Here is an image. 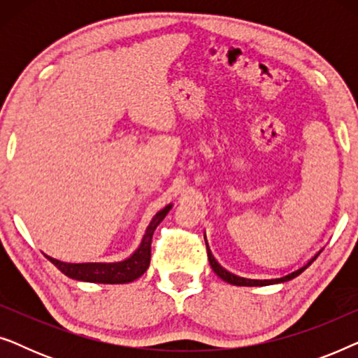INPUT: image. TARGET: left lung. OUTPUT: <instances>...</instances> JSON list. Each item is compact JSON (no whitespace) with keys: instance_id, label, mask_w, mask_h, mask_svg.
I'll return each mask as SVG.
<instances>
[{"instance_id":"left-lung-1","label":"left lung","mask_w":358,"mask_h":358,"mask_svg":"<svg viewBox=\"0 0 358 358\" xmlns=\"http://www.w3.org/2000/svg\"><path fill=\"white\" fill-rule=\"evenodd\" d=\"M205 243H207V238H205ZM320 252H321V251H320ZM320 252H317L315 257H311L310 261H308L303 267L298 268V271H293V272L287 273V275H283V277H278V278H244V277L234 275V273L228 272L227 268H223L222 266H220V264H218L217 261H215L213 254H212V251H210V249H208V244H207L208 261H210V266H212V268H213V272L217 273V275H218L220 278H222V280L231 283V285H238V287H266V285H273V283H282V282L292 280V278H295V277L300 275V273H301L303 271H305V268L310 267L311 264L316 261V257L320 256Z\"/></svg>"}]
</instances>
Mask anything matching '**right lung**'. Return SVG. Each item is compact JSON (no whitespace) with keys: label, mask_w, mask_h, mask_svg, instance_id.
<instances>
[{"label":"right lung","mask_w":358,"mask_h":358,"mask_svg":"<svg viewBox=\"0 0 358 358\" xmlns=\"http://www.w3.org/2000/svg\"><path fill=\"white\" fill-rule=\"evenodd\" d=\"M173 207V203L166 205L163 210H159L151 220L148 228L143 234L140 246L130 257L124 259L120 262H81L71 264L63 262L50 256L45 257L55 266L58 271L65 273L66 277L75 278L81 282H92V283H129L143 275L146 268L150 267L151 259V238L158 224L163 222L166 215Z\"/></svg>","instance_id":"obj_1"}]
</instances>
